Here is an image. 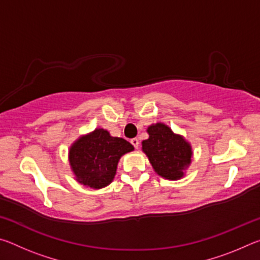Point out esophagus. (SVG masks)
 I'll use <instances>...</instances> for the list:
<instances>
[{
    "label": "esophagus",
    "mask_w": 260,
    "mask_h": 260,
    "mask_svg": "<svg viewBox=\"0 0 260 260\" xmlns=\"http://www.w3.org/2000/svg\"><path fill=\"white\" fill-rule=\"evenodd\" d=\"M131 143L133 144V147H134L135 149H138L139 146H140V141H139V139H136V138L132 139V140H131Z\"/></svg>",
    "instance_id": "34e87169"
}]
</instances>
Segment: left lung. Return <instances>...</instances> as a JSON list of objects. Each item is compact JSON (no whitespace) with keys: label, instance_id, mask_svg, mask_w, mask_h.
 Wrapping results in <instances>:
<instances>
[{"label":"left lung","instance_id":"left-lung-1","mask_svg":"<svg viewBox=\"0 0 260 260\" xmlns=\"http://www.w3.org/2000/svg\"><path fill=\"white\" fill-rule=\"evenodd\" d=\"M149 139L142 142L153 170L170 180L182 178L191 161V148L181 135L174 134L169 126L158 122L148 128Z\"/></svg>","mask_w":260,"mask_h":260}]
</instances>
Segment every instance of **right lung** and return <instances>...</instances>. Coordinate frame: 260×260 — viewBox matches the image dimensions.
<instances>
[{
  "label": "right lung",
  "instance_id": "right-lung-1",
  "mask_svg": "<svg viewBox=\"0 0 260 260\" xmlns=\"http://www.w3.org/2000/svg\"><path fill=\"white\" fill-rule=\"evenodd\" d=\"M134 147L121 138H113L99 128L79 139L70 149V164L77 181L100 189L112 181L120 157Z\"/></svg>",
  "mask_w": 260,
  "mask_h": 260
}]
</instances>
